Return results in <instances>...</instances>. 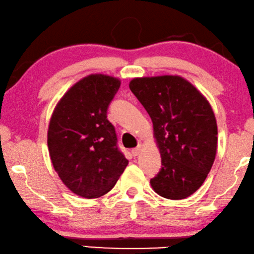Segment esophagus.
<instances>
[{
	"label": "esophagus",
	"mask_w": 254,
	"mask_h": 254,
	"mask_svg": "<svg viewBox=\"0 0 254 254\" xmlns=\"http://www.w3.org/2000/svg\"><path fill=\"white\" fill-rule=\"evenodd\" d=\"M141 148H142V147H141V145H138L137 147L132 149V154H133L134 156L139 155V154H140V152H141Z\"/></svg>",
	"instance_id": "34e87169"
}]
</instances>
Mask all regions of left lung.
Wrapping results in <instances>:
<instances>
[{"label":"left lung","instance_id":"obj_1","mask_svg":"<svg viewBox=\"0 0 254 254\" xmlns=\"http://www.w3.org/2000/svg\"><path fill=\"white\" fill-rule=\"evenodd\" d=\"M153 122L162 168L151 180L156 193L181 200L205 182L217 148V126L208 100L181 76L133 78L128 84Z\"/></svg>","mask_w":254,"mask_h":254}]
</instances>
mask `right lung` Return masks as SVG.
Instances as JSON below:
<instances>
[{"label": "right lung", "mask_w": 254, "mask_h": 254, "mask_svg": "<svg viewBox=\"0 0 254 254\" xmlns=\"http://www.w3.org/2000/svg\"><path fill=\"white\" fill-rule=\"evenodd\" d=\"M120 86L119 78L108 74L84 77L61 98L51 117L47 144L52 163L63 184L79 197L106 194L128 163L107 120Z\"/></svg>", "instance_id": "right-lung-1"}]
</instances>
